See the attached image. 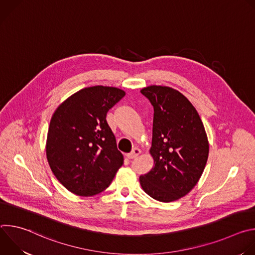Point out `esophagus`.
I'll use <instances>...</instances> for the list:
<instances>
[{"label":"esophagus","mask_w":255,"mask_h":255,"mask_svg":"<svg viewBox=\"0 0 255 255\" xmlns=\"http://www.w3.org/2000/svg\"><path fill=\"white\" fill-rule=\"evenodd\" d=\"M141 153V150L139 149V148H137V147H135L130 153H127V157L129 158V159H132V158H135V157H137L139 154Z\"/></svg>","instance_id":"obj_1"}]
</instances>
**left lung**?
<instances>
[{
	"mask_svg": "<svg viewBox=\"0 0 255 255\" xmlns=\"http://www.w3.org/2000/svg\"><path fill=\"white\" fill-rule=\"evenodd\" d=\"M154 109L149 152L153 167L139 177L143 191L169 203L189 194L198 184L209 155L204 124L192 103L178 91L149 86L140 91Z\"/></svg>",
	"mask_w": 255,
	"mask_h": 255,
	"instance_id": "1",
	"label": "left lung"
}]
</instances>
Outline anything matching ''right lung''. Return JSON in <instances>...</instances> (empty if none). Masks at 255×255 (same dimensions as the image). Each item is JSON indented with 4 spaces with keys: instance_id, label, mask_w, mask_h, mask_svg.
I'll return each mask as SVG.
<instances>
[{
    "instance_id": "add662e5",
    "label": "right lung",
    "mask_w": 255,
    "mask_h": 255,
    "mask_svg": "<svg viewBox=\"0 0 255 255\" xmlns=\"http://www.w3.org/2000/svg\"><path fill=\"white\" fill-rule=\"evenodd\" d=\"M125 96L115 87L82 89L54 111L46 157L59 183L72 194L91 197L105 191L124 158L109 127L107 112Z\"/></svg>"
}]
</instances>
